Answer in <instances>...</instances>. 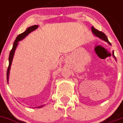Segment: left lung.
<instances>
[{
    "label": "left lung",
    "mask_w": 123,
    "mask_h": 123,
    "mask_svg": "<svg viewBox=\"0 0 123 123\" xmlns=\"http://www.w3.org/2000/svg\"><path fill=\"white\" fill-rule=\"evenodd\" d=\"M91 30H92V32H93V34H94L95 35H96L97 37H98L99 38H101V39L105 41V42H108V43L111 45V43H110V42L108 41V38H107V36H106L105 34L104 33L102 32H101V31H98L97 29H95L94 27H93V26L92 27ZM113 56L115 57V55H114V52L113 51Z\"/></svg>",
    "instance_id": "8db88e82"
}]
</instances>
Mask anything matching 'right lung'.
Returning <instances> with one entry per match:
<instances>
[{
  "label": "right lung",
  "instance_id": "1",
  "mask_svg": "<svg viewBox=\"0 0 123 123\" xmlns=\"http://www.w3.org/2000/svg\"><path fill=\"white\" fill-rule=\"evenodd\" d=\"M38 27V25H34V26H31V27H28V28L26 29V31H24V32H23L22 34H19L16 37V40H15L14 43H13V48L12 49H11L10 52V55H9V57H8V60H9V65H8V67L7 68V72H6V80H7V82L8 81V77H9V72H10V67H11V64H12V60H13V56H14V54H15V49H16V46H17L18 44V42L19 41L21 40H23L24 37H26L27 35H28L29 33H31V32H32L33 31L35 30L37 27ZM42 106H40V107H38L37 108H40Z\"/></svg>",
  "mask_w": 123,
  "mask_h": 123
}]
</instances>
